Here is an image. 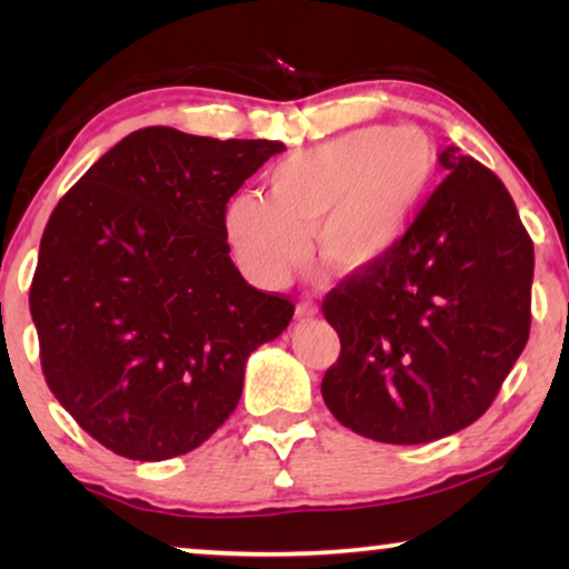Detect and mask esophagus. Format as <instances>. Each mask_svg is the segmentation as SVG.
I'll list each match as a JSON object with an SVG mask.
<instances>
[{"label":"esophagus","mask_w":569,"mask_h":569,"mask_svg":"<svg viewBox=\"0 0 569 569\" xmlns=\"http://www.w3.org/2000/svg\"><path fill=\"white\" fill-rule=\"evenodd\" d=\"M295 316H298L300 321H306V318L318 316V308L313 306V302H300V306L295 308Z\"/></svg>","instance_id":"34e87169"}]
</instances>
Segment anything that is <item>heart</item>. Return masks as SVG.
<instances>
[{
  "instance_id": "1",
  "label": "heart",
  "mask_w": 569,
  "mask_h": 569,
  "mask_svg": "<svg viewBox=\"0 0 569 569\" xmlns=\"http://www.w3.org/2000/svg\"><path fill=\"white\" fill-rule=\"evenodd\" d=\"M435 150L419 129L368 127L333 137L269 170V191L240 193L224 212L232 253L253 282L279 287L310 256L337 274L386 259L425 199Z\"/></svg>"
}]
</instances>
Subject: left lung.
<instances>
[{"label": "left lung", "mask_w": 569, "mask_h": 569, "mask_svg": "<svg viewBox=\"0 0 569 569\" xmlns=\"http://www.w3.org/2000/svg\"><path fill=\"white\" fill-rule=\"evenodd\" d=\"M383 261L326 295L341 355L326 407L362 438L417 446L485 415L531 331L533 243L505 183L458 147Z\"/></svg>", "instance_id": "left-lung-1"}]
</instances>
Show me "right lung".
<instances>
[{
  "label": "right lung",
  "mask_w": 569,
  "mask_h": 569,
  "mask_svg": "<svg viewBox=\"0 0 569 569\" xmlns=\"http://www.w3.org/2000/svg\"><path fill=\"white\" fill-rule=\"evenodd\" d=\"M282 142L131 131L49 217L30 284L51 393L131 461L199 448L243 391L253 349L295 306L230 259L224 209Z\"/></svg>",
  "instance_id": "obj_1"
}]
</instances>
